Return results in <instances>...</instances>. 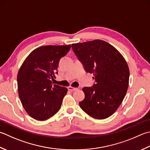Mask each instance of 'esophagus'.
I'll list each match as a JSON object with an SVG mask.
<instances>
[{
  "label": "esophagus",
  "mask_w": 150,
  "mask_h": 150,
  "mask_svg": "<svg viewBox=\"0 0 150 150\" xmlns=\"http://www.w3.org/2000/svg\"><path fill=\"white\" fill-rule=\"evenodd\" d=\"M68 88V90H69V91H71V92H73V91H75V90H77V88L72 87V86H69L68 88Z\"/></svg>",
  "instance_id": "34e87169"
}]
</instances>
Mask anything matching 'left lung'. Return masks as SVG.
Returning a JSON list of instances; mask_svg holds the SVG:
<instances>
[{"label": "left lung", "mask_w": 150, "mask_h": 150, "mask_svg": "<svg viewBox=\"0 0 150 150\" xmlns=\"http://www.w3.org/2000/svg\"><path fill=\"white\" fill-rule=\"evenodd\" d=\"M71 47L85 71L93 73L96 81L93 86L83 88L85 98L79 105L92 118H108L118 109L127 93V62L114 47L101 40L73 43Z\"/></svg>", "instance_id": "8db88e82"}]
</instances>
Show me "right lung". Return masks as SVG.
<instances>
[{"label": "right lung", "mask_w": 150, "mask_h": 150, "mask_svg": "<svg viewBox=\"0 0 150 150\" xmlns=\"http://www.w3.org/2000/svg\"><path fill=\"white\" fill-rule=\"evenodd\" d=\"M71 45H46L32 51L17 74L21 102L29 116L39 121L51 118L59 110L67 88L52 84L58 63Z\"/></svg>", "instance_id": "1"}]
</instances>
